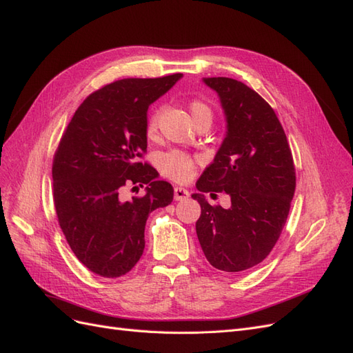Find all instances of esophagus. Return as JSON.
<instances>
[{
    "label": "esophagus",
    "mask_w": 353,
    "mask_h": 353,
    "mask_svg": "<svg viewBox=\"0 0 353 353\" xmlns=\"http://www.w3.org/2000/svg\"><path fill=\"white\" fill-rule=\"evenodd\" d=\"M188 196H190V193H188V191H187L185 188H183V187H175V190H174V197H175V200H185V199H188Z\"/></svg>",
    "instance_id": "34e87169"
}]
</instances>
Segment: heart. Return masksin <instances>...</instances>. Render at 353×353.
<instances>
[{"label": "heart", "mask_w": 353, "mask_h": 353, "mask_svg": "<svg viewBox=\"0 0 353 353\" xmlns=\"http://www.w3.org/2000/svg\"><path fill=\"white\" fill-rule=\"evenodd\" d=\"M188 109L193 116L194 123L200 122H212L213 110L210 105L200 99H193L188 103ZM159 130V110H153L147 117L145 122V134L148 138L156 137ZM200 163V157L190 154L185 152L172 150L160 156L159 169L163 176L175 181V183H187L193 178L196 169Z\"/></svg>", "instance_id": "b5f03b06"}]
</instances>
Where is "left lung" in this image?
<instances>
[{"instance_id": "1", "label": "left lung", "mask_w": 353, "mask_h": 353, "mask_svg": "<svg viewBox=\"0 0 353 353\" xmlns=\"http://www.w3.org/2000/svg\"><path fill=\"white\" fill-rule=\"evenodd\" d=\"M227 114L228 132L197 181L201 193H227L231 208L193 194L196 231L206 259L225 272L261 263L279 241L296 190V169L281 122L254 90L231 78H205Z\"/></svg>"}]
</instances>
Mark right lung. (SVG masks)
Returning a JSON list of instances; mask_svg holds the SVG:
<instances>
[{
  "mask_svg": "<svg viewBox=\"0 0 353 353\" xmlns=\"http://www.w3.org/2000/svg\"><path fill=\"white\" fill-rule=\"evenodd\" d=\"M183 77L126 78L90 94L74 112L52 157V199L59 225L82 265L104 279L130 272L144 250L150 212L174 200L144 162L147 109ZM148 185L125 202L126 185ZM137 188V187H135Z\"/></svg>",
  "mask_w": 353,
  "mask_h": 353,
  "instance_id": "right-lung-1",
  "label": "right lung"
}]
</instances>
